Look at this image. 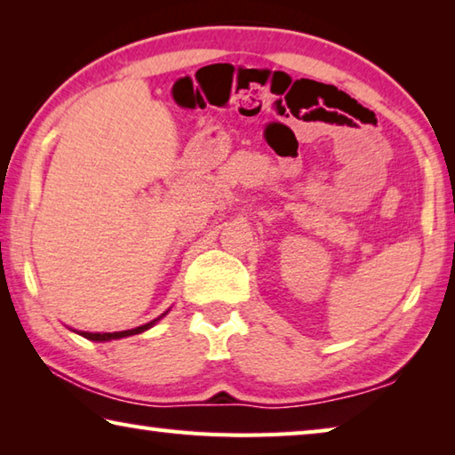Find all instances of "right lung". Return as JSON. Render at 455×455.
I'll return each instance as SVG.
<instances>
[{
	"instance_id": "right-lung-1",
	"label": "right lung",
	"mask_w": 455,
	"mask_h": 455,
	"mask_svg": "<svg viewBox=\"0 0 455 455\" xmlns=\"http://www.w3.org/2000/svg\"><path fill=\"white\" fill-rule=\"evenodd\" d=\"M160 319V317H158ZM158 319H154L150 323H146V325L142 327H136V329H128V331H116V333H86V331H82V337L90 339V341H110V339H122V337H128V335H136V333H142V331L150 329L154 323H156Z\"/></svg>"
}]
</instances>
